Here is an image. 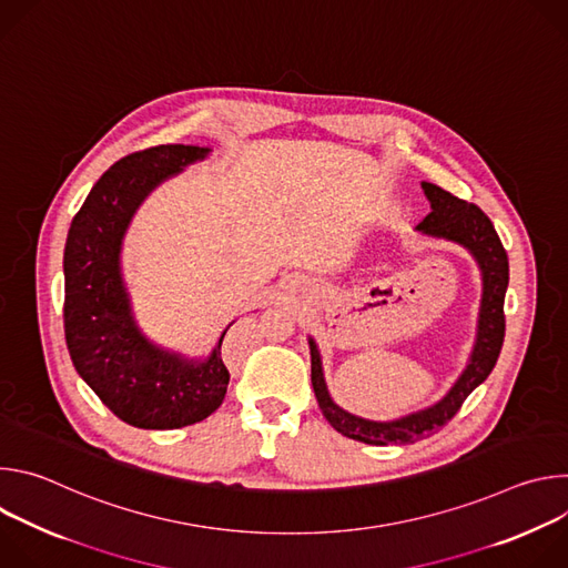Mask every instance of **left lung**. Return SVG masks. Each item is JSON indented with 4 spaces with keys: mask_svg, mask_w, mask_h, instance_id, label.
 <instances>
[{
    "mask_svg": "<svg viewBox=\"0 0 568 568\" xmlns=\"http://www.w3.org/2000/svg\"><path fill=\"white\" fill-rule=\"evenodd\" d=\"M423 191L425 197L429 200L432 211L416 226V231L425 237L452 242V245L460 247L471 256L480 272L483 292L476 321V339L463 373L438 402L393 420H368L342 409L333 399L326 384V375H323L321 351L314 337H307L312 359V388L318 402V409L342 436L366 445H409L436 434L456 416L465 397L478 384L488 379L504 346V301L508 290V256L490 217L478 206L454 197L436 184L423 182Z\"/></svg>",
    "mask_w": 568,
    "mask_h": 568,
    "instance_id": "1",
    "label": "left lung"
}]
</instances>
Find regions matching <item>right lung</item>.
<instances>
[{
    "instance_id": "add662e5",
    "label": "right lung",
    "mask_w": 568,
    "mask_h": 568,
    "mask_svg": "<svg viewBox=\"0 0 568 568\" xmlns=\"http://www.w3.org/2000/svg\"><path fill=\"white\" fill-rule=\"evenodd\" d=\"M211 154L202 145L132 152L94 184L64 245V339L78 375L123 423L180 429L209 418L226 395L220 335L206 357L154 344L134 318L121 252L145 197Z\"/></svg>"
}]
</instances>
